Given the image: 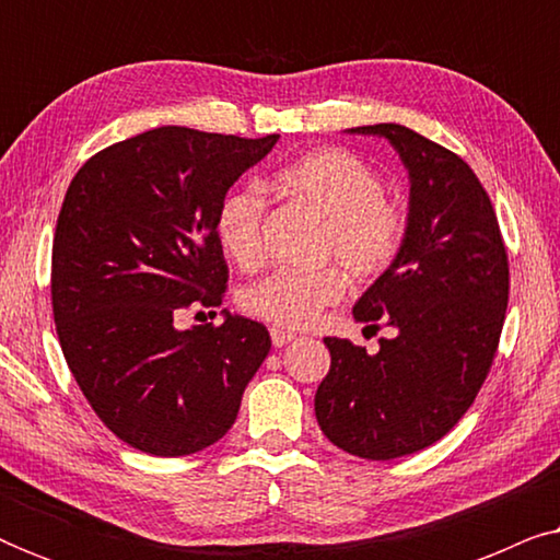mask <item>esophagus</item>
<instances>
[{
	"label": "esophagus",
	"instance_id": "34e87169",
	"mask_svg": "<svg viewBox=\"0 0 560 560\" xmlns=\"http://www.w3.org/2000/svg\"><path fill=\"white\" fill-rule=\"evenodd\" d=\"M270 336H272V343L275 347H285V343H290L295 339L293 331H285V328H270Z\"/></svg>",
	"mask_w": 560,
	"mask_h": 560
}]
</instances>
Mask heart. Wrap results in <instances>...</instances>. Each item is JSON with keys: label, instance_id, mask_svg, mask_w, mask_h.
Masks as SVG:
<instances>
[{"label": "heart", "instance_id": "obj_1", "mask_svg": "<svg viewBox=\"0 0 560 560\" xmlns=\"http://www.w3.org/2000/svg\"><path fill=\"white\" fill-rule=\"evenodd\" d=\"M275 186L324 219L318 259L341 265L351 280H377L400 257L408 240V211L385 194L382 175L354 152H311L278 171ZM265 211L267 201L255 186L229 190L217 209V240L242 270L262 262ZM343 293L347 278L339 267L272 272L244 288L240 305L252 318L298 331L316 326Z\"/></svg>", "mask_w": 560, "mask_h": 560}]
</instances>
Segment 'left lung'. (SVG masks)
<instances>
[{
	"label": "left lung",
	"mask_w": 560,
	"mask_h": 560,
	"mask_svg": "<svg viewBox=\"0 0 560 560\" xmlns=\"http://www.w3.org/2000/svg\"><path fill=\"white\" fill-rule=\"evenodd\" d=\"M349 132L385 137L408 167V240L354 305L357 320L393 336L377 354L326 336L316 418L334 446L389 462L443 439L471 408L500 343L510 265L492 201L462 158L402 125Z\"/></svg>",
	"instance_id": "obj_1"
}]
</instances>
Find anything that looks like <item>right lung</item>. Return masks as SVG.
I'll list each match as a JSON object with an SVG mask.
<instances>
[{
  "label": "right lung",
  "mask_w": 560,
  "mask_h": 560,
  "mask_svg": "<svg viewBox=\"0 0 560 560\" xmlns=\"http://www.w3.org/2000/svg\"><path fill=\"white\" fill-rule=\"evenodd\" d=\"M278 137L158 127L96 152L66 190L50 270L58 341L102 423L137 451L217 443L272 347L262 324L226 311L221 326L175 320L221 305L217 209Z\"/></svg>",
  "instance_id": "obj_1"
}]
</instances>
